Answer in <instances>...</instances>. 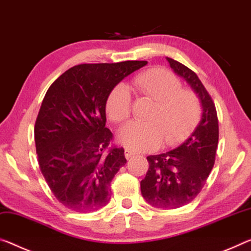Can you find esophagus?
I'll list each match as a JSON object with an SVG mask.
<instances>
[{
  "mask_svg": "<svg viewBox=\"0 0 251 251\" xmlns=\"http://www.w3.org/2000/svg\"><path fill=\"white\" fill-rule=\"evenodd\" d=\"M125 157L127 158V160H128V158H130V157H132L133 156V155H135V153L133 152V151H130V150H125Z\"/></svg>",
  "mask_w": 251,
  "mask_h": 251,
  "instance_id": "34e87169",
  "label": "esophagus"
}]
</instances>
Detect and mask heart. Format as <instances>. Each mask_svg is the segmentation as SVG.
<instances>
[{
	"instance_id": "b5f03b06",
	"label": "heart",
	"mask_w": 251,
	"mask_h": 251,
	"mask_svg": "<svg viewBox=\"0 0 251 251\" xmlns=\"http://www.w3.org/2000/svg\"><path fill=\"white\" fill-rule=\"evenodd\" d=\"M129 89L154 100L147 121L132 122L119 132V141L133 151H150L162 143L173 146L186 140L200 123L202 104L199 95L184 88L176 75L165 69H150L132 78ZM132 96L124 85H117L106 99V114L115 124L128 119Z\"/></svg>"
}]
</instances>
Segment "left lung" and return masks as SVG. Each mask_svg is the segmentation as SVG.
I'll use <instances>...</instances> for the list:
<instances>
[{"label":"left lung","mask_w":251,"mask_h":251,"mask_svg":"<svg viewBox=\"0 0 251 251\" xmlns=\"http://www.w3.org/2000/svg\"><path fill=\"white\" fill-rule=\"evenodd\" d=\"M174 71L188 81L201 99L203 114L196 130L170 152L150 155L149 170L141 181L147 203L160 209H176L190 203L203 188L214 165L219 140L216 105L194 71L168 58Z\"/></svg>","instance_id":"8db88e82"}]
</instances>
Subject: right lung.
I'll return each mask as SVG.
<instances>
[{
    "instance_id": "obj_1",
    "label": "right lung",
    "mask_w": 251,
    "mask_h": 251,
    "mask_svg": "<svg viewBox=\"0 0 251 251\" xmlns=\"http://www.w3.org/2000/svg\"><path fill=\"white\" fill-rule=\"evenodd\" d=\"M146 63H83L65 71L48 89L35 121V149L47 184L66 208L94 212L109 202L110 182L126 158L123 147L111 145L106 99Z\"/></svg>"
}]
</instances>
